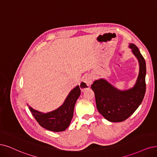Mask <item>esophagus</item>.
<instances>
[{"instance_id":"34e87169","label":"esophagus","mask_w":157,"mask_h":157,"mask_svg":"<svg viewBox=\"0 0 157 157\" xmlns=\"http://www.w3.org/2000/svg\"><path fill=\"white\" fill-rule=\"evenodd\" d=\"M92 82V78L90 75H86L82 80V82L79 83V87L82 90H84L86 89L89 87Z\"/></svg>"}]
</instances>
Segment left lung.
<instances>
[{"instance_id": "1", "label": "left lung", "mask_w": 157, "mask_h": 157, "mask_svg": "<svg viewBox=\"0 0 157 157\" xmlns=\"http://www.w3.org/2000/svg\"><path fill=\"white\" fill-rule=\"evenodd\" d=\"M129 48L139 64L138 78L132 88L119 90L103 78L94 81L91 85L98 112L111 122H120L128 118L140 106L146 93V61L135 44L129 43Z\"/></svg>"}]
</instances>
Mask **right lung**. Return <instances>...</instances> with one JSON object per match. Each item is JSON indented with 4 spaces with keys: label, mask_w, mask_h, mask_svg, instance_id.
<instances>
[{
    "label": "right lung",
    "mask_w": 157,
    "mask_h": 157,
    "mask_svg": "<svg viewBox=\"0 0 157 157\" xmlns=\"http://www.w3.org/2000/svg\"><path fill=\"white\" fill-rule=\"evenodd\" d=\"M81 90L77 85L69 92L62 105L54 111L42 113L27 105L39 124L43 128L54 132L65 131L69 126L74 114L75 102L80 96Z\"/></svg>",
    "instance_id": "add662e5"
}]
</instances>
